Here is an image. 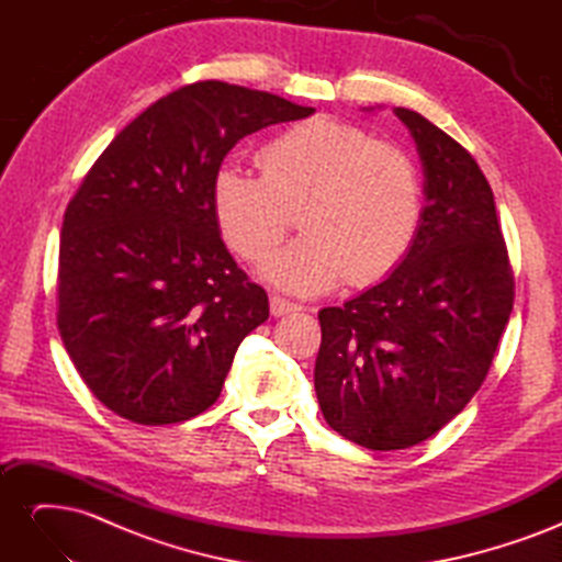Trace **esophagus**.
Instances as JSON below:
<instances>
[{
	"mask_svg": "<svg viewBox=\"0 0 562 562\" xmlns=\"http://www.w3.org/2000/svg\"><path fill=\"white\" fill-rule=\"evenodd\" d=\"M269 310H271V316H285V314H293V312H300L302 307L295 302H288L279 295H271L269 297Z\"/></svg>",
	"mask_w": 562,
	"mask_h": 562,
	"instance_id": "obj_1",
	"label": "esophagus"
}]
</instances>
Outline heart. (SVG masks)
<instances>
[{"mask_svg":"<svg viewBox=\"0 0 562 562\" xmlns=\"http://www.w3.org/2000/svg\"><path fill=\"white\" fill-rule=\"evenodd\" d=\"M262 176L225 164L213 180V213L227 246L262 262L291 227L304 234L262 274L281 291L318 295L347 279L372 285L411 250L422 217L415 161L361 126L314 116L285 128L258 155Z\"/></svg>","mask_w":562,"mask_h":562,"instance_id":"obj_1","label":"heart"}]
</instances>
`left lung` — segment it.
Listing matches in <instances>:
<instances>
[{
    "label": "left lung",
    "mask_w": 562,
    "mask_h": 562,
    "mask_svg": "<svg viewBox=\"0 0 562 562\" xmlns=\"http://www.w3.org/2000/svg\"><path fill=\"white\" fill-rule=\"evenodd\" d=\"M424 168L415 241L391 274L318 312L314 386L339 436L368 450L422 443L464 411L514 310L495 196L469 151L396 108Z\"/></svg>",
    "instance_id": "8db88e82"
}]
</instances>
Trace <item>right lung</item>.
<instances>
[{
  "label": "right lung",
  "instance_id": "right-lung-1",
  "mask_svg": "<svg viewBox=\"0 0 562 562\" xmlns=\"http://www.w3.org/2000/svg\"><path fill=\"white\" fill-rule=\"evenodd\" d=\"M312 112L225 81L190 83L135 116L67 203L58 330L119 417L159 427L217 401L269 300L220 236L213 180L246 135Z\"/></svg>",
  "mask_w": 562,
  "mask_h": 562
}]
</instances>
